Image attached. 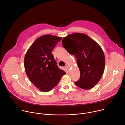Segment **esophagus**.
Returning a JSON list of instances; mask_svg holds the SVG:
<instances>
[{"mask_svg":"<svg viewBox=\"0 0 125 125\" xmlns=\"http://www.w3.org/2000/svg\"><path fill=\"white\" fill-rule=\"evenodd\" d=\"M65 68H66V69L67 70V71H70V67H69L68 66L66 65V66H65Z\"/></svg>","mask_w":125,"mask_h":125,"instance_id":"34e87169","label":"esophagus"}]
</instances>
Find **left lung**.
<instances>
[{
	"instance_id": "left-lung-1",
	"label": "left lung",
	"mask_w": 125,
	"mask_h": 125,
	"mask_svg": "<svg viewBox=\"0 0 125 125\" xmlns=\"http://www.w3.org/2000/svg\"><path fill=\"white\" fill-rule=\"evenodd\" d=\"M62 45L77 58L81 75L75 84L83 90L94 87L101 78L105 67V56L100 46L87 35L78 32L64 37Z\"/></svg>"
}]
</instances>
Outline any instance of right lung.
Listing matches in <instances>:
<instances>
[{
    "label": "right lung",
    "instance_id": "obj_1",
    "mask_svg": "<svg viewBox=\"0 0 125 125\" xmlns=\"http://www.w3.org/2000/svg\"><path fill=\"white\" fill-rule=\"evenodd\" d=\"M61 37L45 34L38 38L27 51L24 58L26 74L42 92H47L57 85L66 73L60 69L52 50Z\"/></svg>",
    "mask_w": 125,
    "mask_h": 125
}]
</instances>
